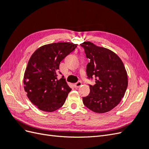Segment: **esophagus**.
Returning a JSON list of instances; mask_svg holds the SVG:
<instances>
[{"instance_id": "obj_1", "label": "esophagus", "mask_w": 149, "mask_h": 149, "mask_svg": "<svg viewBox=\"0 0 149 149\" xmlns=\"http://www.w3.org/2000/svg\"><path fill=\"white\" fill-rule=\"evenodd\" d=\"M81 84H82L81 81H78L77 83L74 84V87H75L76 88H78L80 87L81 86Z\"/></svg>"}]
</instances>
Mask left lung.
Listing matches in <instances>:
<instances>
[{
  "mask_svg": "<svg viewBox=\"0 0 149 149\" xmlns=\"http://www.w3.org/2000/svg\"><path fill=\"white\" fill-rule=\"evenodd\" d=\"M90 60L86 66L88 78H95L89 85V95L83 97L84 106L97 113L110 111L120 102L128 85L127 71L123 62L110 49L90 42L80 44Z\"/></svg>",
  "mask_w": 149,
  "mask_h": 149,
  "instance_id": "8db88e82",
  "label": "left lung"
}]
</instances>
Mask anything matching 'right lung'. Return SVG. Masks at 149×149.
I'll return each instance as SVG.
<instances>
[{
    "instance_id": "right-lung-1",
    "label": "right lung",
    "mask_w": 149,
    "mask_h": 149,
    "mask_svg": "<svg viewBox=\"0 0 149 149\" xmlns=\"http://www.w3.org/2000/svg\"><path fill=\"white\" fill-rule=\"evenodd\" d=\"M77 45L68 42L48 44L31 56L24 73V89L39 109L53 112L64 104L71 89L63 76L57 78V73L60 62Z\"/></svg>"
}]
</instances>
